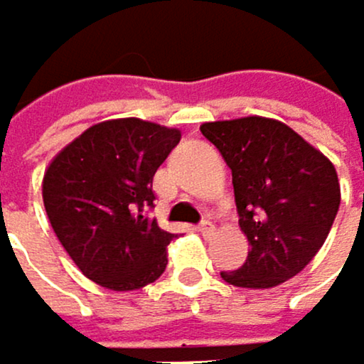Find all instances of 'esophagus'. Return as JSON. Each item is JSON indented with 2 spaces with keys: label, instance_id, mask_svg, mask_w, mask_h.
<instances>
[{
  "label": "esophagus",
  "instance_id": "obj_1",
  "mask_svg": "<svg viewBox=\"0 0 364 364\" xmlns=\"http://www.w3.org/2000/svg\"><path fill=\"white\" fill-rule=\"evenodd\" d=\"M198 232L203 234V236H212L214 234V223L212 221H203L198 225Z\"/></svg>",
  "mask_w": 364,
  "mask_h": 364
}]
</instances>
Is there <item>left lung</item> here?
<instances>
[{
	"mask_svg": "<svg viewBox=\"0 0 364 364\" xmlns=\"http://www.w3.org/2000/svg\"><path fill=\"white\" fill-rule=\"evenodd\" d=\"M232 170L238 225L247 261L221 272L234 287L269 289L296 276L318 254L341 205L331 161L283 121L241 117L200 126Z\"/></svg>",
	"mask_w": 364,
	"mask_h": 364,
	"instance_id": "obj_1",
	"label": "left lung"
}]
</instances>
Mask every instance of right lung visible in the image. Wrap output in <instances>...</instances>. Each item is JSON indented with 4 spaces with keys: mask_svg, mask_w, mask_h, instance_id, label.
Segmentation results:
<instances>
[{
    "mask_svg": "<svg viewBox=\"0 0 364 364\" xmlns=\"http://www.w3.org/2000/svg\"><path fill=\"white\" fill-rule=\"evenodd\" d=\"M181 141V130L136 117L95 123L43 172L41 196L59 243L85 279L112 291L154 283L176 234L146 210L152 178Z\"/></svg>",
    "mask_w": 364,
    "mask_h": 364,
    "instance_id": "right-lung-1",
    "label": "right lung"
}]
</instances>
